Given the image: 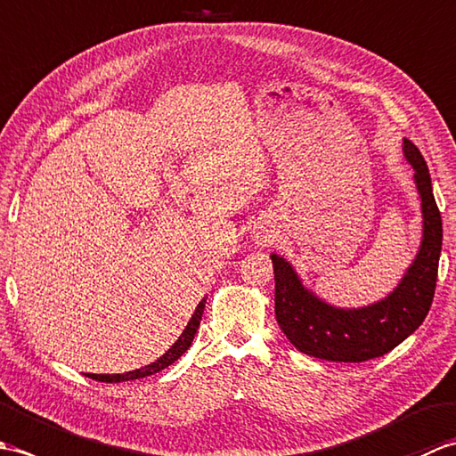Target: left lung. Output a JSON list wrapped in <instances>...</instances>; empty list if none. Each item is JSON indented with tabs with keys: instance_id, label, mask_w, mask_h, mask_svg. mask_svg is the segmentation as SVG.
Listing matches in <instances>:
<instances>
[{
	"instance_id": "left-lung-1",
	"label": "left lung",
	"mask_w": 456,
	"mask_h": 456,
	"mask_svg": "<svg viewBox=\"0 0 456 456\" xmlns=\"http://www.w3.org/2000/svg\"><path fill=\"white\" fill-rule=\"evenodd\" d=\"M403 152L419 190L423 240L413 265L388 297L361 309L333 307L307 292L282 256H270L276 282V322L299 353L333 362H364L390 353L428 317L437 286L443 223L419 149L405 139Z\"/></svg>"
}]
</instances>
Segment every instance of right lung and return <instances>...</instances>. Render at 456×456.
Wrapping results in <instances>:
<instances>
[{
	"label": "right lung",
	"mask_w": 456,
	"mask_h": 456,
	"mask_svg": "<svg viewBox=\"0 0 456 456\" xmlns=\"http://www.w3.org/2000/svg\"><path fill=\"white\" fill-rule=\"evenodd\" d=\"M203 307H206V299H201V302L198 304L196 312H193L188 327L183 329V333L178 337V341L174 343L168 348V353H164L157 362H151L149 366H142V368H139V370H133V372H127V374H111V376L110 374H103V376L92 374V378H94V380H100V382H125V380H139V378H144V376H151V374H157V372L164 370V368L170 366L174 361H178V358L190 348V345L193 341V335H196L200 322H201Z\"/></svg>",
	"instance_id": "right-lung-1"
}]
</instances>
